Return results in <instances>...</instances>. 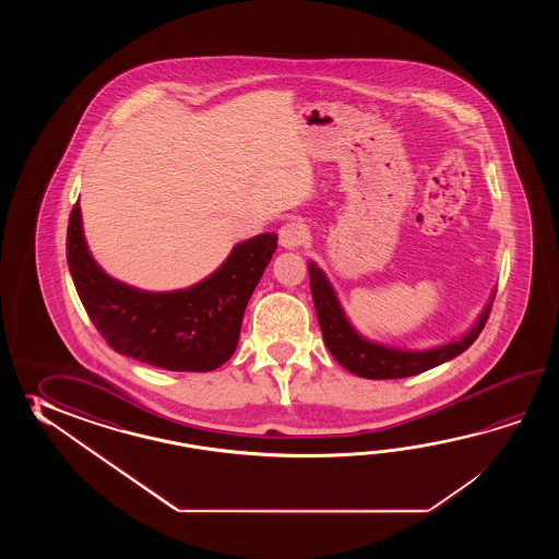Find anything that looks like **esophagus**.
Returning <instances> with one entry per match:
<instances>
[{"mask_svg": "<svg viewBox=\"0 0 559 559\" xmlns=\"http://www.w3.org/2000/svg\"><path fill=\"white\" fill-rule=\"evenodd\" d=\"M308 238L306 227L297 222H287L280 229V243L284 246L285 250H296Z\"/></svg>", "mask_w": 559, "mask_h": 559, "instance_id": "1", "label": "esophagus"}]
</instances>
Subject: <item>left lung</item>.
<instances>
[{
    "mask_svg": "<svg viewBox=\"0 0 559 559\" xmlns=\"http://www.w3.org/2000/svg\"><path fill=\"white\" fill-rule=\"evenodd\" d=\"M309 287L313 306L320 321L321 335L332 356L344 366L347 371L356 373L359 378L368 380H397V378H409L421 371L440 366L443 361H450L460 356L469 345L474 344L477 335L486 328L491 301L489 299L477 323L469 332L462 335L460 340L450 344L431 347L424 352H412V349H395L388 345L368 342L354 330V325L345 318L344 309L337 301L332 284L323 275L320 267L313 262L308 263Z\"/></svg>",
    "mask_w": 559,
    "mask_h": 559,
    "instance_id": "left-lung-1",
    "label": "left lung"
}]
</instances>
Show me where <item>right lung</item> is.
Returning <instances> with one entry per match:
<instances>
[{
  "instance_id": "1",
  "label": "right lung",
  "mask_w": 559,
  "mask_h": 559,
  "mask_svg": "<svg viewBox=\"0 0 559 559\" xmlns=\"http://www.w3.org/2000/svg\"><path fill=\"white\" fill-rule=\"evenodd\" d=\"M66 248L78 296L114 352L169 371H212L238 347L243 311L274 255L277 236L241 241L210 277L164 294L121 284L95 263L80 202L70 214Z\"/></svg>"
}]
</instances>
